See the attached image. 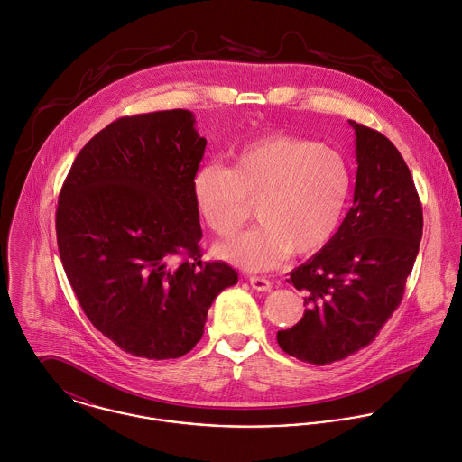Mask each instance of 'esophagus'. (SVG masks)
Returning <instances> with one entry per match:
<instances>
[{
    "mask_svg": "<svg viewBox=\"0 0 462 462\" xmlns=\"http://www.w3.org/2000/svg\"><path fill=\"white\" fill-rule=\"evenodd\" d=\"M249 283H251V287H253L254 291H258V292H267V291H271V287H273V283H271L267 278H262V276H251V278H249Z\"/></svg>",
    "mask_w": 462,
    "mask_h": 462,
    "instance_id": "34e87169",
    "label": "esophagus"
}]
</instances>
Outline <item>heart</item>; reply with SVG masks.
Wrapping results in <instances>:
<instances>
[{
    "label": "heart",
    "instance_id": "1",
    "mask_svg": "<svg viewBox=\"0 0 462 462\" xmlns=\"http://www.w3.org/2000/svg\"><path fill=\"white\" fill-rule=\"evenodd\" d=\"M351 193V171L338 152L305 138L273 134L233 157L231 168L206 164L193 177L197 209L218 236H231L254 204L260 226L217 247L245 271L278 267L291 253H319L337 233Z\"/></svg>",
    "mask_w": 462,
    "mask_h": 462
}]
</instances>
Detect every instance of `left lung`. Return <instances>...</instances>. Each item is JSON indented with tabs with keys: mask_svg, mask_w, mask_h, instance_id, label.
I'll use <instances>...</instances> for the list:
<instances>
[{
	"mask_svg": "<svg viewBox=\"0 0 462 462\" xmlns=\"http://www.w3.org/2000/svg\"><path fill=\"white\" fill-rule=\"evenodd\" d=\"M356 134L353 206L338 231L287 280L305 292L303 319L278 331L280 347L313 365L342 360L374 340L400 307L423 235L411 170L378 131Z\"/></svg>",
	"mask_w": 462,
	"mask_h": 462,
	"instance_id": "obj_1",
	"label": "left lung"
}]
</instances>
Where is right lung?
Listing matches in <instances>:
<instances>
[{"mask_svg": "<svg viewBox=\"0 0 462 462\" xmlns=\"http://www.w3.org/2000/svg\"><path fill=\"white\" fill-rule=\"evenodd\" d=\"M189 111L124 116L75 157L55 213L57 245L91 324L120 349L179 358L238 274L202 262L193 177L206 140Z\"/></svg>", "mask_w": 462, "mask_h": 462, "instance_id": "right-lung-1", "label": "right lung"}]
</instances>
